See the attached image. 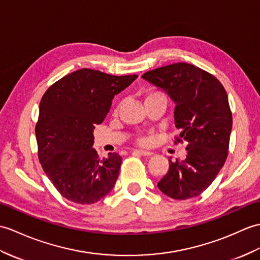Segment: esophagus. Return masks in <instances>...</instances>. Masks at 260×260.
Segmentation results:
<instances>
[{
	"instance_id": "1",
	"label": "esophagus",
	"mask_w": 260,
	"mask_h": 260,
	"mask_svg": "<svg viewBox=\"0 0 260 260\" xmlns=\"http://www.w3.org/2000/svg\"><path fill=\"white\" fill-rule=\"evenodd\" d=\"M134 153L143 155V156H152L154 154L153 152H147V150H134Z\"/></svg>"
}]
</instances>
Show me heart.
<instances>
[{
    "label": "heart",
    "instance_id": "obj_1",
    "mask_svg": "<svg viewBox=\"0 0 260 260\" xmlns=\"http://www.w3.org/2000/svg\"><path fill=\"white\" fill-rule=\"evenodd\" d=\"M154 99H165L166 100V94L161 90H156V89H150L148 92L145 94V102L154 100ZM115 113H117V110L115 111ZM136 143L140 145V146H148L150 140L146 136H140L136 140Z\"/></svg>",
    "mask_w": 260,
    "mask_h": 260
}]
</instances>
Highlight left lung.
Listing matches in <instances>:
<instances>
[{
  "mask_svg": "<svg viewBox=\"0 0 260 260\" xmlns=\"http://www.w3.org/2000/svg\"><path fill=\"white\" fill-rule=\"evenodd\" d=\"M165 90L175 102V144L185 143L184 160L170 159L157 186L178 201L201 195L214 182L228 156L233 115L226 89L217 78L197 66L175 63L142 76Z\"/></svg>",
  "mask_w": 260,
  "mask_h": 260,
  "instance_id": "8db88e82",
  "label": "left lung"
}]
</instances>
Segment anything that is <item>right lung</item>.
Masks as SVG:
<instances>
[{
	"mask_svg": "<svg viewBox=\"0 0 260 260\" xmlns=\"http://www.w3.org/2000/svg\"><path fill=\"white\" fill-rule=\"evenodd\" d=\"M136 78V74L114 76L82 69L54 83L42 98L35 126L39 160L69 201L94 204L115 185L122 157L108 153L100 158L92 148L93 131L110 112L114 96Z\"/></svg>",
	"mask_w": 260,
	"mask_h": 260,
	"instance_id": "obj_1",
	"label": "right lung"
}]
</instances>
